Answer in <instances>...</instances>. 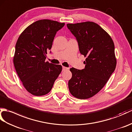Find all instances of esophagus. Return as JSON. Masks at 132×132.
Listing matches in <instances>:
<instances>
[{
  "label": "esophagus",
  "mask_w": 132,
  "mask_h": 132,
  "mask_svg": "<svg viewBox=\"0 0 132 132\" xmlns=\"http://www.w3.org/2000/svg\"><path fill=\"white\" fill-rule=\"evenodd\" d=\"M68 69H69V68H67V67H64V66H63V67H62V70H63V71H65V70H68Z\"/></svg>",
  "instance_id": "obj_1"
}]
</instances>
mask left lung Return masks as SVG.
Segmentation results:
<instances>
[{"mask_svg": "<svg viewBox=\"0 0 132 132\" xmlns=\"http://www.w3.org/2000/svg\"><path fill=\"white\" fill-rule=\"evenodd\" d=\"M75 36L80 53L86 57L85 68L70 69L72 77L68 85L70 93L79 99H87L96 94L115 71V46L110 36L93 22L68 23Z\"/></svg>", "mask_w": 132, "mask_h": 132, "instance_id": "1", "label": "left lung"}]
</instances>
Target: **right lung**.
Returning <instances> with one entry per match:
<instances>
[{
  "instance_id": "obj_1",
  "label": "right lung",
  "mask_w": 132,
  "mask_h": 132,
  "mask_svg": "<svg viewBox=\"0 0 132 132\" xmlns=\"http://www.w3.org/2000/svg\"><path fill=\"white\" fill-rule=\"evenodd\" d=\"M64 25L50 20H39L27 27L17 40L14 67L24 87L32 95L50 92L62 71V66L45 62V59L57 32Z\"/></svg>"
}]
</instances>
